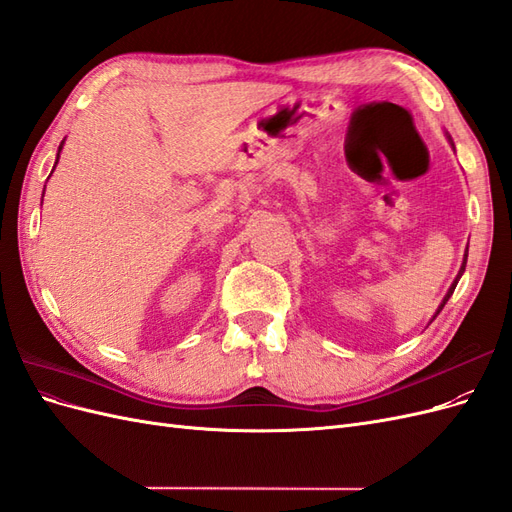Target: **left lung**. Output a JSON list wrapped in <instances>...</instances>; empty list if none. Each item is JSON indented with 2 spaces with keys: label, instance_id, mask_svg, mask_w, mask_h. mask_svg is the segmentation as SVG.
<instances>
[{
  "label": "left lung",
  "instance_id": "left-lung-1",
  "mask_svg": "<svg viewBox=\"0 0 512 512\" xmlns=\"http://www.w3.org/2000/svg\"><path fill=\"white\" fill-rule=\"evenodd\" d=\"M466 262H468V250H466V258H463V265H461V271H459V275H457V280L453 282V286H451V288H448V292H446V297H444V301H442L440 309H438V312H436V316H438V314L442 312V307L446 305V301H448V299H451V294L455 292V286H457V282H459V277H461V273H463V271H466ZM436 316H433V318H436Z\"/></svg>",
  "mask_w": 512,
  "mask_h": 512
}]
</instances>
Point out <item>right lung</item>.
Listing matches in <instances>:
<instances>
[{
    "label": "right lung",
    "instance_id": "add662e5",
    "mask_svg": "<svg viewBox=\"0 0 512 512\" xmlns=\"http://www.w3.org/2000/svg\"><path fill=\"white\" fill-rule=\"evenodd\" d=\"M61 147H64V143H61V145H59V151H61ZM57 160H59V153H57ZM55 164H57V162H55Z\"/></svg>",
    "mask_w": 512,
    "mask_h": 512
}]
</instances>
